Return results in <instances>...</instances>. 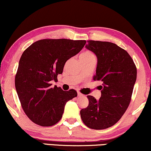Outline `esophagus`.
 <instances>
[{
	"mask_svg": "<svg viewBox=\"0 0 151 151\" xmlns=\"http://www.w3.org/2000/svg\"><path fill=\"white\" fill-rule=\"evenodd\" d=\"M77 95H78V97H81V96H83V94H81V93H80V92H78L77 93Z\"/></svg>",
	"mask_w": 151,
	"mask_h": 151,
	"instance_id": "1",
	"label": "esophagus"
}]
</instances>
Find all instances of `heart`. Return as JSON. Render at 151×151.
Instances as JSON below:
<instances>
[{"label":"heart","instance_id":"obj_1","mask_svg":"<svg viewBox=\"0 0 151 151\" xmlns=\"http://www.w3.org/2000/svg\"><path fill=\"white\" fill-rule=\"evenodd\" d=\"M95 58V55L92 52L89 51H83V53L80 55V59L81 60H88V59Z\"/></svg>","mask_w":151,"mask_h":151}]
</instances>
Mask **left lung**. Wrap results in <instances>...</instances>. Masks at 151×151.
Listing matches in <instances>:
<instances>
[{"instance_id": "obj_1", "label": "left lung", "mask_w": 151, "mask_h": 151, "mask_svg": "<svg viewBox=\"0 0 151 151\" xmlns=\"http://www.w3.org/2000/svg\"><path fill=\"white\" fill-rule=\"evenodd\" d=\"M86 48L98 58L94 81H100L101 97L88 95V106L80 111L89 128L104 129L121 119L131 101L137 79V68L129 53L116 44L88 40Z\"/></svg>"}]
</instances>
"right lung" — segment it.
<instances>
[{
    "label": "right lung",
    "mask_w": 151,
    "mask_h": 151,
    "mask_svg": "<svg viewBox=\"0 0 151 151\" xmlns=\"http://www.w3.org/2000/svg\"><path fill=\"white\" fill-rule=\"evenodd\" d=\"M86 40L44 39L32 44L24 51L15 76V88L26 116L43 127L61 119L68 101L77 96L75 90L63 91L51 87L52 81L62 74L68 59L84 47Z\"/></svg>",
    "instance_id": "add662e5"
}]
</instances>
